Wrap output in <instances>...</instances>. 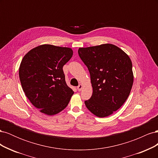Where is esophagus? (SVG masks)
Listing matches in <instances>:
<instances>
[{
  "mask_svg": "<svg viewBox=\"0 0 158 158\" xmlns=\"http://www.w3.org/2000/svg\"><path fill=\"white\" fill-rule=\"evenodd\" d=\"M82 88H83V85H82V84H80V85H78V86L77 87V89H78V91H81V90H82Z\"/></svg>",
  "mask_w": 158,
  "mask_h": 158,
  "instance_id": "1",
  "label": "esophagus"
}]
</instances>
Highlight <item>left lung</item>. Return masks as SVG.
I'll list each match as a JSON object with an SVG mask.
<instances>
[{
    "label": "left lung",
    "mask_w": 158,
    "mask_h": 158,
    "mask_svg": "<svg viewBox=\"0 0 158 158\" xmlns=\"http://www.w3.org/2000/svg\"><path fill=\"white\" fill-rule=\"evenodd\" d=\"M78 52L88 67L93 88L85 106L95 116L107 117L123 106L131 93L134 76L130 57L109 44L82 47Z\"/></svg>",
    "instance_id": "left-lung-1"
}]
</instances>
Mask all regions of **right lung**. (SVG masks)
Returning a JSON list of instances; mask_svg holds the SVG:
<instances>
[{
    "label": "right lung",
    "instance_id": "add662e5",
    "mask_svg": "<svg viewBox=\"0 0 158 158\" xmlns=\"http://www.w3.org/2000/svg\"><path fill=\"white\" fill-rule=\"evenodd\" d=\"M73 55L69 47L45 44L22 59L19 69L22 89L41 113L53 115L68 106L74 92L66 83L63 67Z\"/></svg>",
    "mask_w": 158,
    "mask_h": 158
}]
</instances>
